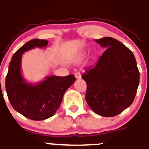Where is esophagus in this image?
Returning <instances> with one entry per match:
<instances>
[{"instance_id":"esophagus-1","label":"esophagus","mask_w":149,"mask_h":149,"mask_svg":"<svg viewBox=\"0 0 149 149\" xmlns=\"http://www.w3.org/2000/svg\"><path fill=\"white\" fill-rule=\"evenodd\" d=\"M75 77H76V78H77V79H80L81 78V74H80V72H77L75 73Z\"/></svg>"}]
</instances>
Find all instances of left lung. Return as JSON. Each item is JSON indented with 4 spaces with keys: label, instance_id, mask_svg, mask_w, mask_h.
<instances>
[{
    "label": "left lung",
    "instance_id": "1",
    "mask_svg": "<svg viewBox=\"0 0 149 149\" xmlns=\"http://www.w3.org/2000/svg\"><path fill=\"white\" fill-rule=\"evenodd\" d=\"M95 40L106 50L82 76L87 83L85 100L97 114L113 117L132 104L139 72L134 54L124 44L111 37Z\"/></svg>",
    "mask_w": 149,
    "mask_h": 149
}]
</instances>
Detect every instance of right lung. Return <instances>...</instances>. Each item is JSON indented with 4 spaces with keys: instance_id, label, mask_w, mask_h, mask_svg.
Returning a JSON list of instances; mask_svg holds the SVG:
<instances>
[{
    "instance_id": "obj_1",
    "label": "right lung",
    "mask_w": 149,
    "mask_h": 149,
    "mask_svg": "<svg viewBox=\"0 0 149 149\" xmlns=\"http://www.w3.org/2000/svg\"><path fill=\"white\" fill-rule=\"evenodd\" d=\"M48 41L33 39L13 54L6 78V89L15 111L33 120H45L55 113L65 92L76 81L73 74L67 76H47L40 83H29L22 74V54L35 47H47Z\"/></svg>"
}]
</instances>
